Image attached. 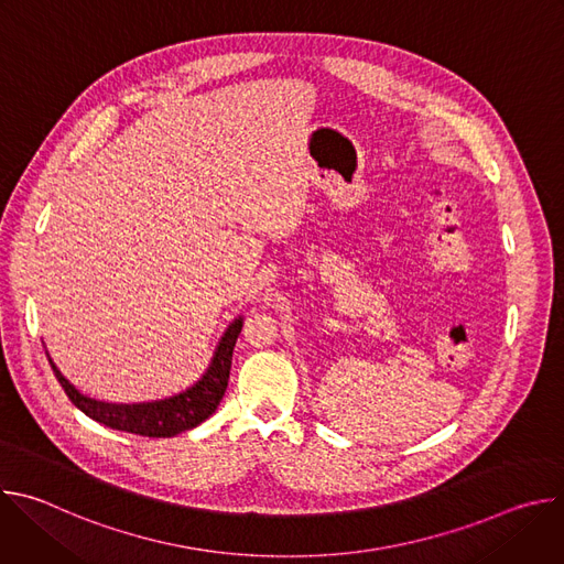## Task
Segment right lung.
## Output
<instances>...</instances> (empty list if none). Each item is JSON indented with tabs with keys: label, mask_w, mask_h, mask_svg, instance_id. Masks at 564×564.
Listing matches in <instances>:
<instances>
[{
	"label": "right lung",
	"mask_w": 564,
	"mask_h": 564,
	"mask_svg": "<svg viewBox=\"0 0 564 564\" xmlns=\"http://www.w3.org/2000/svg\"><path fill=\"white\" fill-rule=\"evenodd\" d=\"M243 328V316L234 318L225 335L220 337L216 352L212 357L209 368L205 375L185 392L174 397L160 399V401H144V404H109V401H98L79 392L51 361V368L62 383L64 392L73 404L83 411L87 417L113 429L124 431L142 437H174L178 433L192 431L203 424L220 404V399L227 390L229 368H231V352L236 339Z\"/></svg>",
	"instance_id": "1"
}]
</instances>
